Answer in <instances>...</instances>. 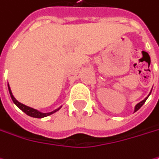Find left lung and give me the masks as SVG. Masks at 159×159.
<instances>
[{"mask_svg":"<svg viewBox=\"0 0 159 159\" xmlns=\"http://www.w3.org/2000/svg\"><path fill=\"white\" fill-rule=\"evenodd\" d=\"M146 100H147V98H146V99H144L143 101H141L140 103H139V104L136 106V107H135V111H138V110H139V108H140V107L143 106V104L145 103V101H146Z\"/></svg>","mask_w":159,"mask_h":159,"instance_id":"1","label":"left lung"}]
</instances>
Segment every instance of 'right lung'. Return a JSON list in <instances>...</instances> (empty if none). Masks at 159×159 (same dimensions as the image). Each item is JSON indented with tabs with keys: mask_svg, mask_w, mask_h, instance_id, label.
<instances>
[{
	"mask_svg": "<svg viewBox=\"0 0 159 159\" xmlns=\"http://www.w3.org/2000/svg\"><path fill=\"white\" fill-rule=\"evenodd\" d=\"M8 90H9L10 96H11V99H12V101L14 102V104H15L20 109H21L25 114H27V115L30 116V117H33V118H44V117H47V116H49V115H52V113H54V112H56V111H58V110L60 109V107H59L58 109H56V110H54V111H52V112H50V113H41V112H39V111H38L37 109H34V108H32V107H27V106H24L23 104H21V103H20V102H18V101L15 99V97L13 96L12 92H11V89H10V88H9V85H8Z\"/></svg>",
	"mask_w": 159,
	"mask_h": 159,
	"instance_id": "obj_1",
	"label": "right lung"
}]
</instances>
